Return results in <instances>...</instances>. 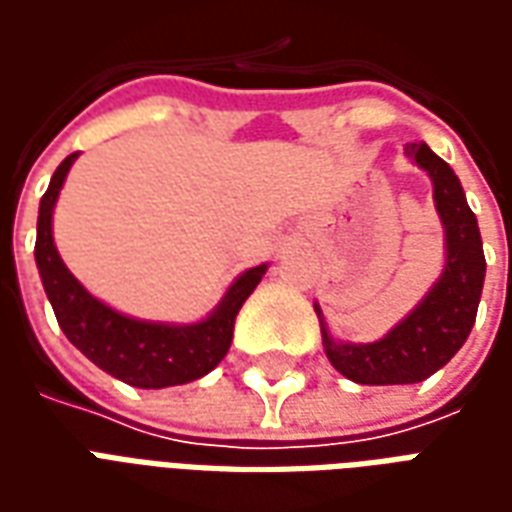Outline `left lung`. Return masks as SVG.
Returning a JSON list of instances; mask_svg holds the SVG:
<instances>
[{
  "mask_svg": "<svg viewBox=\"0 0 512 512\" xmlns=\"http://www.w3.org/2000/svg\"><path fill=\"white\" fill-rule=\"evenodd\" d=\"M406 156L419 169H425L433 183V202L444 224L447 260L439 282L425 293V299L376 343L334 340L323 323L321 307L315 304L321 318L323 351L334 370L356 384H417L433 376L461 351L483 296V238L461 180L425 142L406 145Z\"/></svg>",
  "mask_w": 512,
  "mask_h": 512,
  "instance_id": "obj_1",
  "label": "left lung"
}]
</instances>
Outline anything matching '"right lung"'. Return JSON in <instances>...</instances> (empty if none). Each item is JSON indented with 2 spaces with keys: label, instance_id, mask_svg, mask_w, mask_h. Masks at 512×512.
Instances as JSON below:
<instances>
[{
  "label": "right lung",
  "instance_id": "right-lung-1",
  "mask_svg": "<svg viewBox=\"0 0 512 512\" xmlns=\"http://www.w3.org/2000/svg\"><path fill=\"white\" fill-rule=\"evenodd\" d=\"M76 156L71 153L57 167L40 200L35 241V263L60 329L93 365L128 386L164 389L208 376L230 351L235 315L263 279L268 263L235 277L216 310L197 323L139 321L112 310L68 271L51 235V213Z\"/></svg>",
  "mask_w": 512,
  "mask_h": 512
}]
</instances>
